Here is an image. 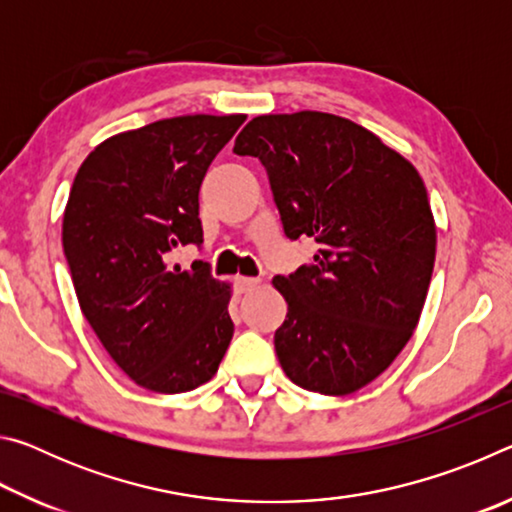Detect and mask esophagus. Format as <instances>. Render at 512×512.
<instances>
[{
    "instance_id": "esophagus-1",
    "label": "esophagus",
    "mask_w": 512,
    "mask_h": 512,
    "mask_svg": "<svg viewBox=\"0 0 512 512\" xmlns=\"http://www.w3.org/2000/svg\"><path fill=\"white\" fill-rule=\"evenodd\" d=\"M259 282H262V280H259V277H244V275H239L237 280H235L237 293H248L250 289H255Z\"/></svg>"
}]
</instances>
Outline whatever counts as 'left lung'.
<instances>
[{
	"mask_svg": "<svg viewBox=\"0 0 512 512\" xmlns=\"http://www.w3.org/2000/svg\"><path fill=\"white\" fill-rule=\"evenodd\" d=\"M264 164L289 239L314 262L275 275L287 318L275 352L305 391L350 395L377 379L418 325L436 262V221L418 169L345 117L259 115L235 140Z\"/></svg>",
	"mask_w": 512,
	"mask_h": 512,
	"instance_id": "1",
	"label": "left lung"
}]
</instances>
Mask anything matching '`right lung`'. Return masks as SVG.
Listing matches in <instances>:
<instances>
[{
    "label": "right lung",
    "mask_w": 512,
    "mask_h": 512,
    "mask_svg": "<svg viewBox=\"0 0 512 512\" xmlns=\"http://www.w3.org/2000/svg\"><path fill=\"white\" fill-rule=\"evenodd\" d=\"M246 115H183L103 140L76 173L63 214V248L83 316L112 361L153 393L210 381L232 341L230 282L194 262L198 189Z\"/></svg>",
    "instance_id": "add662e5"
}]
</instances>
